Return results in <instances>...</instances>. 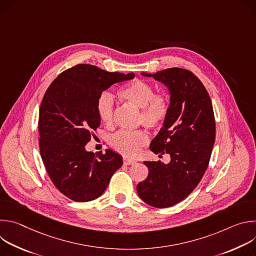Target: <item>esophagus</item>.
Listing matches in <instances>:
<instances>
[{
    "label": "esophagus",
    "mask_w": 256,
    "mask_h": 256,
    "mask_svg": "<svg viewBox=\"0 0 256 256\" xmlns=\"http://www.w3.org/2000/svg\"><path fill=\"white\" fill-rule=\"evenodd\" d=\"M124 163L126 164V165H132V164H134L136 163V161L134 160H132V159H128V158H124Z\"/></svg>",
    "instance_id": "obj_1"
}]
</instances>
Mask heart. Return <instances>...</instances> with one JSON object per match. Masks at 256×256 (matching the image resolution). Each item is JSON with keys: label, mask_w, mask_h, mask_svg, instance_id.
<instances>
[{"label": "heart", "mask_w": 256, "mask_h": 256, "mask_svg": "<svg viewBox=\"0 0 256 256\" xmlns=\"http://www.w3.org/2000/svg\"><path fill=\"white\" fill-rule=\"evenodd\" d=\"M120 96L128 103L140 109V122L146 128L156 130L163 126L169 110L168 100L163 94H154V88L150 84L134 80L120 91ZM114 112V97L108 93L101 94L97 100L99 120L106 126H112ZM148 140L147 134L142 130H120L112 136L109 144L116 151L134 157Z\"/></svg>", "instance_id": "1"}]
</instances>
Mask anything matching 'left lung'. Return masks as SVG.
Segmentation results:
<instances>
[{"instance_id": "left-lung-1", "label": "left lung", "mask_w": 256, "mask_h": 256, "mask_svg": "<svg viewBox=\"0 0 256 256\" xmlns=\"http://www.w3.org/2000/svg\"><path fill=\"white\" fill-rule=\"evenodd\" d=\"M167 87L169 110L150 150L170 155V162L144 161L149 175L136 186L138 196L155 208H168L184 200L198 184L212 154L216 124L210 95L192 72L166 68L155 74L140 72Z\"/></svg>"}]
</instances>
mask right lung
Returning <instances> with one entry per match:
<instances>
[{
	"mask_svg": "<svg viewBox=\"0 0 256 256\" xmlns=\"http://www.w3.org/2000/svg\"><path fill=\"white\" fill-rule=\"evenodd\" d=\"M134 78V72L82 64L62 72L46 90L38 120L40 155L52 184L66 198L80 202L99 198L122 167L118 153L106 149L94 154L86 144L100 126L97 100L102 92Z\"/></svg>",
	"mask_w": 256,
	"mask_h": 256,
	"instance_id": "right-lung-1",
	"label": "right lung"
}]
</instances>
